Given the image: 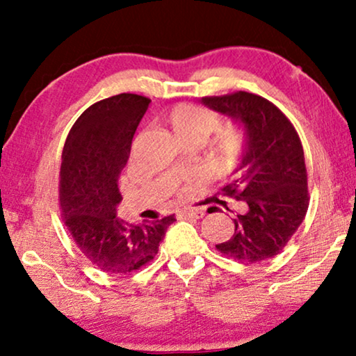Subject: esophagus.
Here are the masks:
<instances>
[{
  "mask_svg": "<svg viewBox=\"0 0 356 356\" xmlns=\"http://www.w3.org/2000/svg\"><path fill=\"white\" fill-rule=\"evenodd\" d=\"M181 217H193V218H202L204 211L202 209H183L178 212Z\"/></svg>",
  "mask_w": 356,
  "mask_h": 356,
  "instance_id": "1",
  "label": "esophagus"
}]
</instances>
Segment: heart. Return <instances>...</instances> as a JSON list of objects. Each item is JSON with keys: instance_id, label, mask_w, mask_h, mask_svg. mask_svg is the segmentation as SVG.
Masks as SVG:
<instances>
[{"instance_id": "1", "label": "heart", "mask_w": 356, "mask_h": 356, "mask_svg": "<svg viewBox=\"0 0 356 356\" xmlns=\"http://www.w3.org/2000/svg\"><path fill=\"white\" fill-rule=\"evenodd\" d=\"M170 123L179 139L189 138V136H199V138L207 139L212 131L218 128L217 115L201 108V106L188 104L177 105L170 111ZM243 147H245V136L238 129H228L216 140L217 157L225 163L238 159Z\"/></svg>"}]
</instances>
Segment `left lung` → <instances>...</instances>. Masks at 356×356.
<instances>
[{"label":"left lung","instance_id":"8db88e82","mask_svg":"<svg viewBox=\"0 0 356 356\" xmlns=\"http://www.w3.org/2000/svg\"><path fill=\"white\" fill-rule=\"evenodd\" d=\"M201 104L230 118L245 136V147L222 188L243 201L233 218L235 233L216 248L233 259H270L298 230L308 211V175L300 138L289 118L269 100L248 92L204 97Z\"/></svg>","mask_w":356,"mask_h":356}]
</instances>
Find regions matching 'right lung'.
<instances>
[{"mask_svg":"<svg viewBox=\"0 0 356 356\" xmlns=\"http://www.w3.org/2000/svg\"><path fill=\"white\" fill-rule=\"evenodd\" d=\"M150 100L120 94L90 105L67 134L61 155V217L84 256L110 274H128L157 254L177 220L128 223L116 216L118 178Z\"/></svg>","mask_w":356,"mask_h":356,"instance_id":"obj_1","label":"right lung"}]
</instances>
